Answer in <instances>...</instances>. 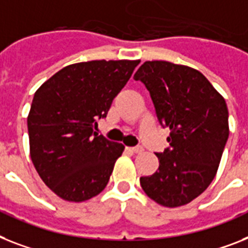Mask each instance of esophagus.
<instances>
[{"instance_id": "esophagus-1", "label": "esophagus", "mask_w": 248, "mask_h": 248, "mask_svg": "<svg viewBox=\"0 0 248 248\" xmlns=\"http://www.w3.org/2000/svg\"><path fill=\"white\" fill-rule=\"evenodd\" d=\"M128 151H130L132 153H140L143 152V148L142 147H128Z\"/></svg>"}]
</instances>
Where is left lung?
<instances>
[{
	"mask_svg": "<svg viewBox=\"0 0 248 248\" xmlns=\"http://www.w3.org/2000/svg\"><path fill=\"white\" fill-rule=\"evenodd\" d=\"M149 91L159 124L170 129L159 166L140 177L143 191L167 208L185 205L216 177L230 136L226 100L199 71L166 61H147L134 75Z\"/></svg>",
	"mask_w": 248,
	"mask_h": 248,
	"instance_id": "obj_1",
	"label": "left lung"
}]
</instances>
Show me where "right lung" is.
Listing matches in <instances>:
<instances>
[{
    "mask_svg": "<svg viewBox=\"0 0 248 248\" xmlns=\"http://www.w3.org/2000/svg\"><path fill=\"white\" fill-rule=\"evenodd\" d=\"M140 61L69 64L36 90L28 116L30 157L49 189L81 202L109 183L124 146L95 132Z\"/></svg>",
    "mask_w": 248,
    "mask_h": 248,
    "instance_id": "add662e5",
    "label": "right lung"
}]
</instances>
